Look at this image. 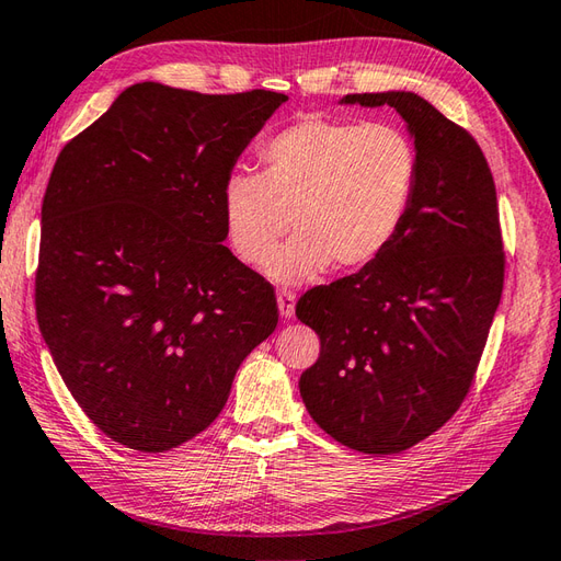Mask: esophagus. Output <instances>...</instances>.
Masks as SVG:
<instances>
[{"label": "esophagus", "instance_id": "1", "mask_svg": "<svg viewBox=\"0 0 561 561\" xmlns=\"http://www.w3.org/2000/svg\"><path fill=\"white\" fill-rule=\"evenodd\" d=\"M277 306H279V316L282 318H294L296 310V294L291 289H282L277 294Z\"/></svg>", "mask_w": 561, "mask_h": 561}]
</instances>
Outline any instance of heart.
<instances>
[{
	"instance_id": "b5f03b06",
	"label": "heart",
	"mask_w": 561,
	"mask_h": 561,
	"mask_svg": "<svg viewBox=\"0 0 561 561\" xmlns=\"http://www.w3.org/2000/svg\"><path fill=\"white\" fill-rule=\"evenodd\" d=\"M260 176L233 174L221 193L233 253L260 265L289 233L298 237L265 272L282 284L334 265L358 272L399 237L419 188V148L394 124L306 116L260 146Z\"/></svg>"
}]
</instances>
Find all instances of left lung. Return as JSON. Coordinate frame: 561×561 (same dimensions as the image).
I'll return each mask as SVG.
<instances>
[{
  "label": "left lung",
  "mask_w": 561,
  "mask_h": 561,
  "mask_svg": "<svg viewBox=\"0 0 561 561\" xmlns=\"http://www.w3.org/2000/svg\"><path fill=\"white\" fill-rule=\"evenodd\" d=\"M342 104L401 114L419 148V188L377 263L298 298L296 318L320 336L298 389L344 447L399 454L445 425L471 389L504 286L497 193L473 136L421 95Z\"/></svg>",
  "instance_id": "left-lung-1"
}]
</instances>
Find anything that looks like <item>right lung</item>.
<instances>
[{"label": "right lung", "instance_id": "obj_1", "mask_svg": "<svg viewBox=\"0 0 561 561\" xmlns=\"http://www.w3.org/2000/svg\"><path fill=\"white\" fill-rule=\"evenodd\" d=\"M286 100L136 83L51 169L37 324L78 407L128 449L203 433L277 328L272 284L221 243V193Z\"/></svg>", "mask_w": 561, "mask_h": 561}]
</instances>
